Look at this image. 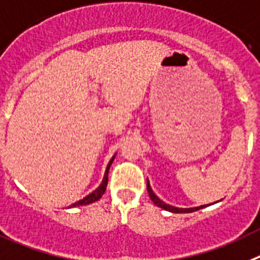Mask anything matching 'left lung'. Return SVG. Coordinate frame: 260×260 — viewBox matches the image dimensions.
<instances>
[{
	"label": "left lung",
	"mask_w": 260,
	"mask_h": 260,
	"mask_svg": "<svg viewBox=\"0 0 260 260\" xmlns=\"http://www.w3.org/2000/svg\"><path fill=\"white\" fill-rule=\"evenodd\" d=\"M147 191H149V196H150L151 201H153V202L155 203L158 207L166 210V211L175 212V214H185V212H193V211H197V210L203 209V207H207V206H210V205H202V206H198V207H189V209H182V207H175V206L168 205V203L163 202V201L160 200V198H159L155 193H154L153 189H151V186H150V182H149V180H147ZM211 205H214V203H211Z\"/></svg>",
	"instance_id": "8db88e82"
}]
</instances>
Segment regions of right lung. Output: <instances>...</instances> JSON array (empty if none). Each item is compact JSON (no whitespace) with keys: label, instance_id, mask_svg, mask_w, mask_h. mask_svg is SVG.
<instances>
[{"label":"right lung","instance_id":"right-lung-1","mask_svg":"<svg viewBox=\"0 0 260 260\" xmlns=\"http://www.w3.org/2000/svg\"><path fill=\"white\" fill-rule=\"evenodd\" d=\"M115 155H116V154H114L113 158L110 159L109 165H107V167H106V171H105L104 179H102V182H101V184H100V186H98V188L95 189V190H93L90 194H88L86 197H84L83 200H80V201H78V202L72 203V205L70 206L69 209H71V207H79V206L90 205V203L95 202V201H98V200H100V198L102 197V196H104L105 190H106V186H107V180H109V170H110V167H111V165H113L114 159H115Z\"/></svg>","mask_w":260,"mask_h":260}]
</instances>
